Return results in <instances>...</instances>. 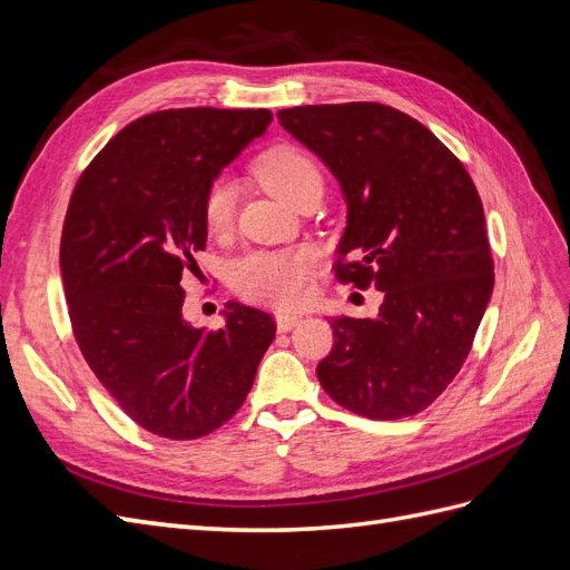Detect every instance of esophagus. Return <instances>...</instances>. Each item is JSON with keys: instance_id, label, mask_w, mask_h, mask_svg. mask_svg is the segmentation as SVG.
I'll return each instance as SVG.
<instances>
[{"instance_id": "34e87169", "label": "esophagus", "mask_w": 570, "mask_h": 570, "mask_svg": "<svg viewBox=\"0 0 570 570\" xmlns=\"http://www.w3.org/2000/svg\"><path fill=\"white\" fill-rule=\"evenodd\" d=\"M299 323V316L297 314H275V325H278L281 333H287L292 331Z\"/></svg>"}]
</instances>
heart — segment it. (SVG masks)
Here are the masks:
<instances>
[{
    "mask_svg": "<svg viewBox=\"0 0 570 570\" xmlns=\"http://www.w3.org/2000/svg\"><path fill=\"white\" fill-rule=\"evenodd\" d=\"M254 176L271 195L295 206L304 197H321L323 174L318 164L297 145H275L254 161ZM235 195L228 183H214L204 197V226L220 235L230 228ZM316 256L308 247L258 249L237 258L230 268V283L249 302L273 308H295L308 295Z\"/></svg>",
    "mask_w": 570,
    "mask_h": 570,
    "instance_id": "heart-1",
    "label": "heart"
}]
</instances>
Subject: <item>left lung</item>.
<instances>
[{
    "label": "left lung",
    "instance_id": "1",
    "mask_svg": "<svg viewBox=\"0 0 570 570\" xmlns=\"http://www.w3.org/2000/svg\"><path fill=\"white\" fill-rule=\"evenodd\" d=\"M278 120L347 199L335 278L385 295L375 318L331 321L318 381L358 416L421 413L461 371L494 287L469 170L416 118L377 101L283 109Z\"/></svg>",
    "mask_w": 570,
    "mask_h": 570
}]
</instances>
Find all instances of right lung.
I'll return each mask as SVG.
<instances>
[{"label":"right lung","instance_id":"right-lung-1","mask_svg":"<svg viewBox=\"0 0 570 570\" xmlns=\"http://www.w3.org/2000/svg\"><path fill=\"white\" fill-rule=\"evenodd\" d=\"M273 114L189 107L132 120L82 170L61 230L73 337L116 404L166 440H197L245 404L275 321L228 304L216 331L183 318L206 247L204 197Z\"/></svg>","mask_w":570,"mask_h":570}]
</instances>
